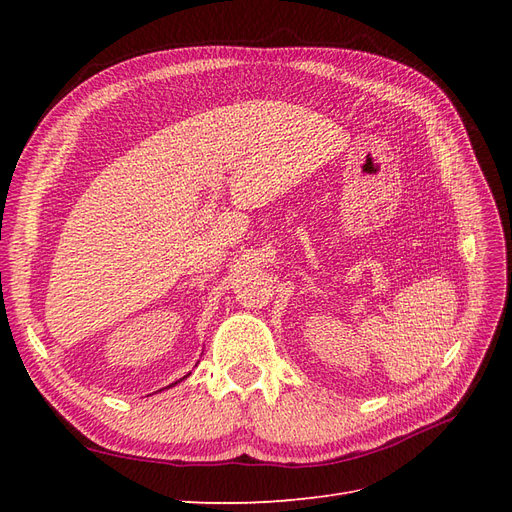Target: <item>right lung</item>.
Listing matches in <instances>:
<instances>
[{"instance_id": "right-lung-1", "label": "right lung", "mask_w": 512, "mask_h": 512, "mask_svg": "<svg viewBox=\"0 0 512 512\" xmlns=\"http://www.w3.org/2000/svg\"><path fill=\"white\" fill-rule=\"evenodd\" d=\"M175 384H177V382H175Z\"/></svg>"}]
</instances>
